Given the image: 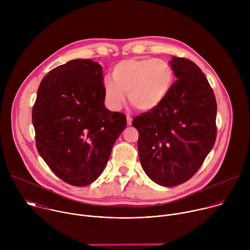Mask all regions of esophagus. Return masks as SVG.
Here are the masks:
<instances>
[{
    "label": "esophagus",
    "instance_id": "34e87169",
    "mask_svg": "<svg viewBox=\"0 0 250 250\" xmlns=\"http://www.w3.org/2000/svg\"><path fill=\"white\" fill-rule=\"evenodd\" d=\"M126 121H127V125H131V123H132V118L130 117V115H126Z\"/></svg>",
    "mask_w": 250,
    "mask_h": 250
}]
</instances>
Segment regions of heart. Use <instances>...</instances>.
I'll list each match as a JSON object with an SVG mask.
<instances>
[{"label":"heart","mask_w":250,"mask_h":250,"mask_svg":"<svg viewBox=\"0 0 250 250\" xmlns=\"http://www.w3.org/2000/svg\"><path fill=\"white\" fill-rule=\"evenodd\" d=\"M113 80L103 82L104 99L112 111H120L125 94L135 109L149 112L156 109L169 95L174 84V70L164 59H126L117 63Z\"/></svg>","instance_id":"1"}]
</instances>
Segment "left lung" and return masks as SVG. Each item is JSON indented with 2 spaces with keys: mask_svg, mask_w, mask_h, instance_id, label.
<instances>
[{
  "mask_svg": "<svg viewBox=\"0 0 250 250\" xmlns=\"http://www.w3.org/2000/svg\"><path fill=\"white\" fill-rule=\"evenodd\" d=\"M177 80L156 109L132 121L138 155L146 175L164 187L188 181L217 137V102L207 77L193 61L172 57Z\"/></svg>",
  "mask_w": 250,
  "mask_h": 250,
  "instance_id": "8db88e82",
  "label": "left lung"
}]
</instances>
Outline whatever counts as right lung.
I'll list each match as a JSON object with an SVG mask.
<instances>
[{
	"label": "right lung",
	"mask_w": 250,
	"mask_h": 250,
	"mask_svg": "<svg viewBox=\"0 0 250 250\" xmlns=\"http://www.w3.org/2000/svg\"><path fill=\"white\" fill-rule=\"evenodd\" d=\"M102 70L91 59L57 66L42 79L32 108L40 155L73 186L98 179L126 126L123 113L104 106Z\"/></svg>",
	"instance_id": "obj_1"
}]
</instances>
